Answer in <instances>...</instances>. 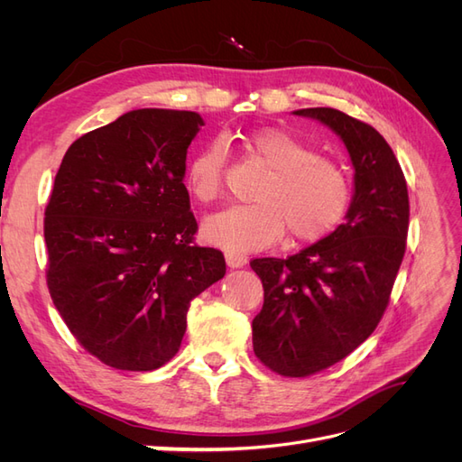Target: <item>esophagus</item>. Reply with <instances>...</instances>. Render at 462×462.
Returning <instances> with one entry per match:
<instances>
[{"label":"esophagus","instance_id":"esophagus-1","mask_svg":"<svg viewBox=\"0 0 462 462\" xmlns=\"http://www.w3.org/2000/svg\"><path fill=\"white\" fill-rule=\"evenodd\" d=\"M226 262H227L229 268H243V265H246L248 258L245 254H241V253H231V250H227V253H226Z\"/></svg>","mask_w":462,"mask_h":462}]
</instances>
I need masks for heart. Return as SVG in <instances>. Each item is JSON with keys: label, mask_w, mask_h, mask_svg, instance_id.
Listing matches in <instances>:
<instances>
[{"label": "heart", "mask_w": 462, "mask_h": 462, "mask_svg": "<svg viewBox=\"0 0 462 462\" xmlns=\"http://www.w3.org/2000/svg\"><path fill=\"white\" fill-rule=\"evenodd\" d=\"M245 148L270 175L256 192V204H235L204 221L206 241L246 253L273 245L287 229L295 241L312 243L339 226L351 204V180L343 165L283 129L248 134ZM187 185L202 204L223 197L226 150L219 143L206 144L190 160Z\"/></svg>", "instance_id": "obj_1"}]
</instances>
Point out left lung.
Returning <instances> with one entry per match:
<instances>
[{
	"instance_id": "obj_1",
	"label": "left lung",
	"mask_w": 462,
	"mask_h": 462,
	"mask_svg": "<svg viewBox=\"0 0 462 462\" xmlns=\"http://www.w3.org/2000/svg\"><path fill=\"white\" fill-rule=\"evenodd\" d=\"M337 133L355 165L346 221L326 239L282 258H254L263 306L254 355L285 377H309L351 355L380 324L407 250L409 190L401 165L372 125L333 107H309Z\"/></svg>"
}]
</instances>
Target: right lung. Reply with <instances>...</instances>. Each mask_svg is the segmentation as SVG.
Here are the masks:
<instances>
[{
	"label": "right lung",
	"mask_w": 462,
	"mask_h": 462,
	"mask_svg": "<svg viewBox=\"0 0 462 462\" xmlns=\"http://www.w3.org/2000/svg\"><path fill=\"white\" fill-rule=\"evenodd\" d=\"M194 111L136 109L69 146L44 212L46 283L79 345L106 366L148 372L179 351L190 300L226 275L194 243L183 183Z\"/></svg>",
	"instance_id": "1"
}]
</instances>
